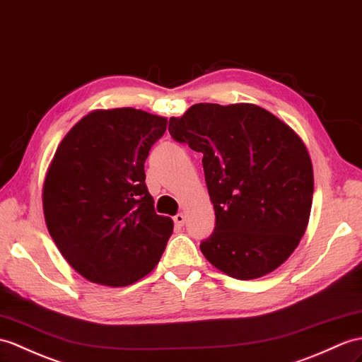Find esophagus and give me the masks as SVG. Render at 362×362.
<instances>
[{"mask_svg":"<svg viewBox=\"0 0 362 362\" xmlns=\"http://www.w3.org/2000/svg\"><path fill=\"white\" fill-rule=\"evenodd\" d=\"M174 223H175V226H179V228H180V226H183L185 225V216L183 214H175L174 216Z\"/></svg>","mask_w":362,"mask_h":362,"instance_id":"obj_1","label":"esophagus"}]
</instances>
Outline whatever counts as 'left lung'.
Returning a JSON list of instances; mask_svg holds the SVG:
<instances>
[{
  "instance_id": "8db88e82",
  "label": "left lung",
  "mask_w": 362,
  "mask_h": 362,
  "mask_svg": "<svg viewBox=\"0 0 362 362\" xmlns=\"http://www.w3.org/2000/svg\"><path fill=\"white\" fill-rule=\"evenodd\" d=\"M168 131L204 154L216 213L204 256L242 281L282 265L304 236L313 200L312 160L298 134L248 103L192 105Z\"/></svg>"
}]
</instances>
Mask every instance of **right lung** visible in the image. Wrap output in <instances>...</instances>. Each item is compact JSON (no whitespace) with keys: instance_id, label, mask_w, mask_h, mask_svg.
Listing matches in <instances>:
<instances>
[{"instance_id":"add662e5","label":"right lung","mask_w":362,"mask_h":362,"mask_svg":"<svg viewBox=\"0 0 362 362\" xmlns=\"http://www.w3.org/2000/svg\"><path fill=\"white\" fill-rule=\"evenodd\" d=\"M168 120L134 107L94 111L58 145L43 185L49 234L88 281L124 287L154 270L173 221L145 183L149 149Z\"/></svg>"}]
</instances>
